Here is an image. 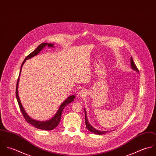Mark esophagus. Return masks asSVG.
<instances>
[{
	"label": "esophagus",
	"instance_id": "obj_1",
	"mask_svg": "<svg viewBox=\"0 0 156 156\" xmlns=\"http://www.w3.org/2000/svg\"><path fill=\"white\" fill-rule=\"evenodd\" d=\"M85 95V92L84 90H80L78 92V95H79L80 97H83Z\"/></svg>",
	"mask_w": 156,
	"mask_h": 156
}]
</instances>
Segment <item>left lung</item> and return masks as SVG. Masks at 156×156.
<instances>
[{"instance_id": "obj_1", "label": "left lung", "mask_w": 156, "mask_h": 156, "mask_svg": "<svg viewBox=\"0 0 156 156\" xmlns=\"http://www.w3.org/2000/svg\"><path fill=\"white\" fill-rule=\"evenodd\" d=\"M130 62H131V67L132 68V69H134V70H135V71H137V72H139V69H138V68L136 67V64H134L132 57H131V58H130ZM85 121L86 126H87V128L89 130V131H90V132H92V133H93L96 134H103L106 133H108V132H109V131H100V130H96L95 129H94V128L89 124V122H88V118H87V112H86L85 109Z\"/></svg>"}]
</instances>
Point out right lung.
<instances>
[{
    "instance_id": "right-lung-1",
    "label": "right lung",
    "mask_w": 156,
    "mask_h": 156,
    "mask_svg": "<svg viewBox=\"0 0 156 156\" xmlns=\"http://www.w3.org/2000/svg\"><path fill=\"white\" fill-rule=\"evenodd\" d=\"M45 46H48V47H53V44H48V43H43L39 45L38 46V47L34 50L33 51L32 53H30L28 56H26V58H25V59L24 60V61L23 62L22 64V66L20 68V73H19V76L18 77L17 79V86H16V98L17 100V102L20 108V109L22 113V115L24 118V119H26V121L30 124L32 125L33 126H34L35 127L41 129V130H51L54 129L55 127H56L61 120V115H62V112L63 111L64 108L68 105L69 103H70L71 102H72L73 101H74V98H75V95H71L69 96L67 100H66L63 103H62V105H61L58 111L57 112V113H56V115L54 116V117H53L51 119L48 120V121H38L37 120H35L32 118H31L29 116V115L26 113V112L24 111V108H23L22 105L21 104L19 97V94H18V85H19V77H20V75L21 73V71H22V68L24 64V63L25 62L26 60L27 59H30L32 57H34V56H36L38 53H39V52L44 48Z\"/></svg>"
}]
</instances>
